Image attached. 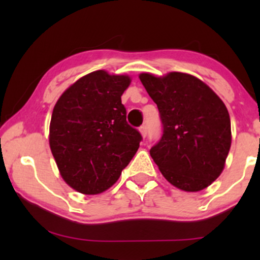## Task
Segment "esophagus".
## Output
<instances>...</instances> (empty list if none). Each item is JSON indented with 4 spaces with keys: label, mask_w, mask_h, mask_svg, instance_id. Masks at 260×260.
I'll list each match as a JSON object with an SVG mask.
<instances>
[{
    "label": "esophagus",
    "mask_w": 260,
    "mask_h": 260,
    "mask_svg": "<svg viewBox=\"0 0 260 260\" xmlns=\"http://www.w3.org/2000/svg\"><path fill=\"white\" fill-rule=\"evenodd\" d=\"M139 132L145 138V137H147V134H148V127L145 126V124H143V126L139 127Z\"/></svg>",
    "instance_id": "34e87169"
}]
</instances>
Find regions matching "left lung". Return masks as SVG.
Wrapping results in <instances>:
<instances>
[{
    "label": "left lung",
    "instance_id": "1",
    "mask_svg": "<svg viewBox=\"0 0 260 260\" xmlns=\"http://www.w3.org/2000/svg\"><path fill=\"white\" fill-rule=\"evenodd\" d=\"M140 82L157 105L162 136L150 149L164 177L186 192L210 186L225 168L231 121L222 100L187 73H142Z\"/></svg>",
    "mask_w": 260,
    "mask_h": 260
}]
</instances>
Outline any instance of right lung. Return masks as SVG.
Wrapping results in <instances>:
<instances>
[{"mask_svg":"<svg viewBox=\"0 0 260 260\" xmlns=\"http://www.w3.org/2000/svg\"><path fill=\"white\" fill-rule=\"evenodd\" d=\"M128 76L95 71L59 96L50 122V148L66 183L99 194L120 178L142 136L126 121L121 96Z\"/></svg>","mask_w":260,"mask_h":260,"instance_id":"obj_1","label":"right lung"}]
</instances>
